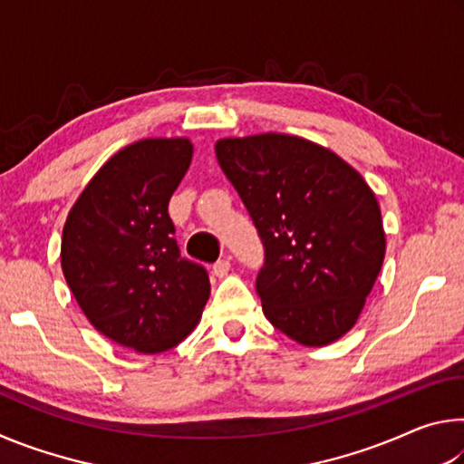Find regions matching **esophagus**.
<instances>
[{
	"label": "esophagus",
	"mask_w": 464,
	"mask_h": 464,
	"mask_svg": "<svg viewBox=\"0 0 464 464\" xmlns=\"http://www.w3.org/2000/svg\"><path fill=\"white\" fill-rule=\"evenodd\" d=\"M229 270H231V264L227 262V260H218V262L213 266L215 276H218V278H225L227 274H229Z\"/></svg>",
	"instance_id": "obj_1"
}]
</instances>
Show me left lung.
Instances as JSON below:
<instances>
[{"instance_id": "left-lung-1", "label": "left lung", "mask_w": 464, "mask_h": 464, "mask_svg": "<svg viewBox=\"0 0 464 464\" xmlns=\"http://www.w3.org/2000/svg\"><path fill=\"white\" fill-rule=\"evenodd\" d=\"M215 153L264 243L256 280L264 315L309 348L340 340L387 247L371 186L340 155L282 132L221 139Z\"/></svg>"}]
</instances>
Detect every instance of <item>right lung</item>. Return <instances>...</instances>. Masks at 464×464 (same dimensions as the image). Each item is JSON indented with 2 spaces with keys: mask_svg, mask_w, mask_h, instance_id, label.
I'll return each mask as SVG.
<instances>
[{
  "mask_svg": "<svg viewBox=\"0 0 464 464\" xmlns=\"http://www.w3.org/2000/svg\"><path fill=\"white\" fill-rule=\"evenodd\" d=\"M190 139H140L102 166L69 210L61 268L90 324L140 354L178 345L210 295L200 264L179 257L171 194L192 161Z\"/></svg>",
  "mask_w": 464,
  "mask_h": 464,
  "instance_id": "add662e5",
  "label": "right lung"
}]
</instances>
